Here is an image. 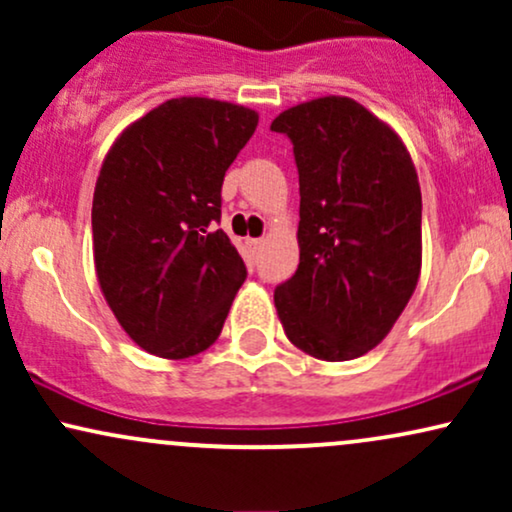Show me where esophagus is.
I'll list each match as a JSON object with an SVG mask.
<instances>
[{
  "mask_svg": "<svg viewBox=\"0 0 512 512\" xmlns=\"http://www.w3.org/2000/svg\"><path fill=\"white\" fill-rule=\"evenodd\" d=\"M248 248H250L252 252H260L262 240H260V238H248Z\"/></svg>",
  "mask_w": 512,
  "mask_h": 512,
  "instance_id": "obj_1",
  "label": "esophagus"
}]
</instances>
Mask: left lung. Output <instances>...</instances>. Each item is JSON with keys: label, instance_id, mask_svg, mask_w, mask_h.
Here are the masks:
<instances>
[{"label": "left lung", "instance_id": "8db88e82", "mask_svg": "<svg viewBox=\"0 0 512 512\" xmlns=\"http://www.w3.org/2000/svg\"><path fill=\"white\" fill-rule=\"evenodd\" d=\"M301 192L296 274L274 289L286 337L322 361L378 346L421 272V187L385 122L342 96L284 110Z\"/></svg>", "mask_w": 512, "mask_h": 512}]
</instances>
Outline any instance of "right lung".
Wrapping results in <instances>:
<instances>
[{
	"label": "right lung",
	"mask_w": 512,
	"mask_h": 512,
	"mask_svg": "<svg viewBox=\"0 0 512 512\" xmlns=\"http://www.w3.org/2000/svg\"><path fill=\"white\" fill-rule=\"evenodd\" d=\"M255 110L173 98L105 156L91 226L105 301L144 351L187 358L216 342L248 269L221 223V185Z\"/></svg>",
	"instance_id": "add662e5"
}]
</instances>
